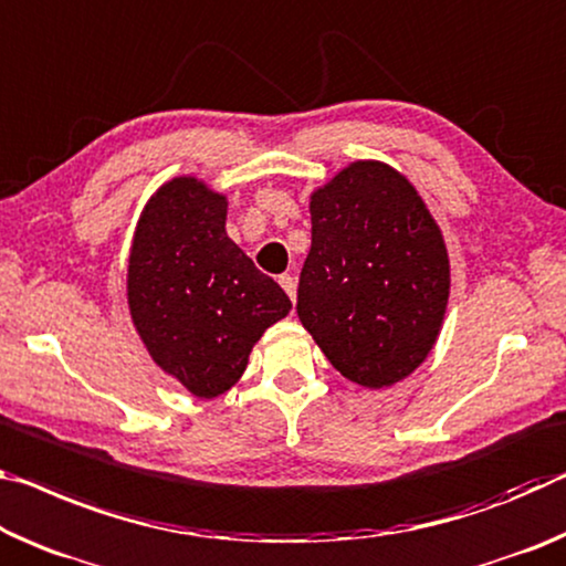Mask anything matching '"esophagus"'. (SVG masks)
I'll return each mask as SVG.
<instances>
[{"label": "esophagus", "mask_w": 566, "mask_h": 566, "mask_svg": "<svg viewBox=\"0 0 566 566\" xmlns=\"http://www.w3.org/2000/svg\"><path fill=\"white\" fill-rule=\"evenodd\" d=\"M280 284H282V290L290 294V300L294 302V297H297V280H294L292 274H282L280 276Z\"/></svg>", "instance_id": "esophagus-1"}]
</instances>
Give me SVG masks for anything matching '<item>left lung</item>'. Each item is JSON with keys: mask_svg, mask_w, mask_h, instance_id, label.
<instances>
[{"mask_svg": "<svg viewBox=\"0 0 566 566\" xmlns=\"http://www.w3.org/2000/svg\"><path fill=\"white\" fill-rule=\"evenodd\" d=\"M312 247L297 315L335 370L390 388L441 335L451 262L416 186L380 160H355L310 196Z\"/></svg>", "mask_w": 566, "mask_h": 566, "instance_id": "1", "label": "left lung"}]
</instances>
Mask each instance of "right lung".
<instances>
[{"label":"right lung","instance_id":"1","mask_svg":"<svg viewBox=\"0 0 566 566\" xmlns=\"http://www.w3.org/2000/svg\"><path fill=\"white\" fill-rule=\"evenodd\" d=\"M227 196L170 178L143 209L128 259L130 319L160 370L196 398H219L247 370L292 302L227 234Z\"/></svg>","mask_w":566,"mask_h":566}]
</instances>
